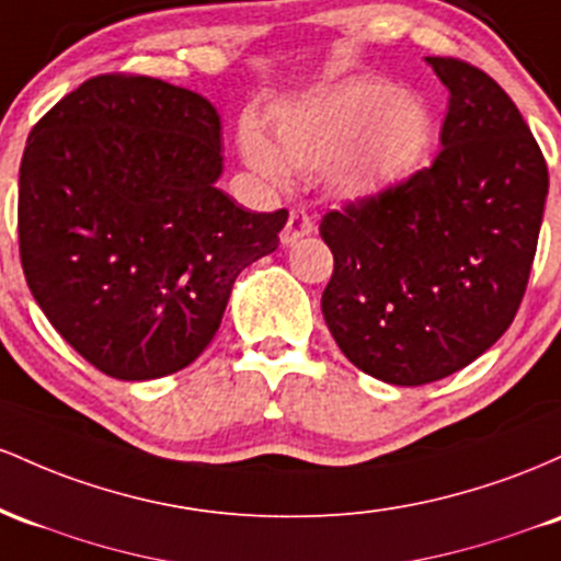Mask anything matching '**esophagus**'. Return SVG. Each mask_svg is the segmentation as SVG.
Returning a JSON list of instances; mask_svg holds the SVG:
<instances>
[{
  "mask_svg": "<svg viewBox=\"0 0 561 561\" xmlns=\"http://www.w3.org/2000/svg\"><path fill=\"white\" fill-rule=\"evenodd\" d=\"M310 232H312L310 214H307L305 209H291V214H288L286 228H283V232H280V243H283V247H294L299 238L310 236Z\"/></svg>",
  "mask_w": 561,
  "mask_h": 561,
  "instance_id": "obj_1",
  "label": "esophagus"
}]
</instances>
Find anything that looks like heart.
Segmentation results:
<instances>
[{"mask_svg":"<svg viewBox=\"0 0 561 561\" xmlns=\"http://www.w3.org/2000/svg\"><path fill=\"white\" fill-rule=\"evenodd\" d=\"M434 122L419 94L383 79H352L275 118V145L256 127L241 135L243 159L273 185L288 182V167H325V180L347 198H374L398 187L424 161Z\"/></svg>","mask_w":561,"mask_h":561,"instance_id":"obj_1","label":"heart"}]
</instances>
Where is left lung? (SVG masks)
Wrapping results in <instances>:
<instances>
[{
  "mask_svg": "<svg viewBox=\"0 0 561 561\" xmlns=\"http://www.w3.org/2000/svg\"><path fill=\"white\" fill-rule=\"evenodd\" d=\"M450 103L430 169L329 211L325 325L347 360L421 387L488 352L512 325L538 247L549 169L517 105L488 73L426 58Z\"/></svg>",
  "mask_w": 561,
  "mask_h": 561,
  "instance_id": "left-lung-1",
  "label": "left lung"
}]
</instances>
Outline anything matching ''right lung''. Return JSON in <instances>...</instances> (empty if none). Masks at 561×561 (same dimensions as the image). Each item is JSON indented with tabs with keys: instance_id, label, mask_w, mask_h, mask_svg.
I'll use <instances>...</instances> for the list:
<instances>
[{
	"instance_id": "add662e5",
	"label": "right lung",
	"mask_w": 561,
	"mask_h": 561,
	"mask_svg": "<svg viewBox=\"0 0 561 561\" xmlns=\"http://www.w3.org/2000/svg\"><path fill=\"white\" fill-rule=\"evenodd\" d=\"M219 113L150 77H94L31 129L18 180L26 283L55 331L122 381L209 347L232 283L278 249L288 211L217 187Z\"/></svg>"
}]
</instances>
